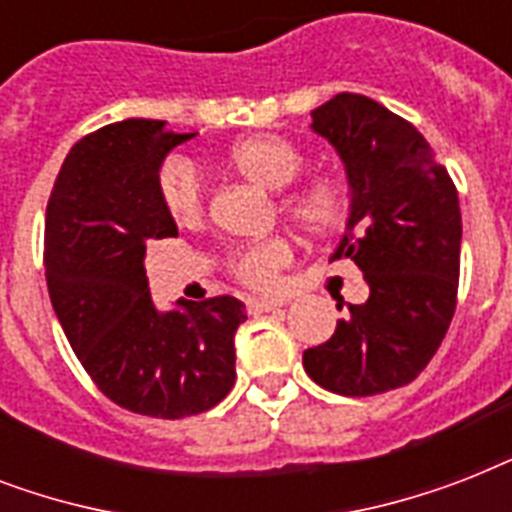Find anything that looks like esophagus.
Wrapping results in <instances>:
<instances>
[{
    "instance_id": "esophagus-1",
    "label": "esophagus",
    "mask_w": 512,
    "mask_h": 512,
    "mask_svg": "<svg viewBox=\"0 0 512 512\" xmlns=\"http://www.w3.org/2000/svg\"><path fill=\"white\" fill-rule=\"evenodd\" d=\"M281 300H268V297H249L247 300V311L249 313H268V311H279Z\"/></svg>"
}]
</instances>
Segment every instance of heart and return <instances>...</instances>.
Returning a JSON list of instances; mask_svg holds the SVG:
<instances>
[{
	"instance_id": "1",
	"label": "heart",
	"mask_w": 512,
	"mask_h": 512,
	"mask_svg": "<svg viewBox=\"0 0 512 512\" xmlns=\"http://www.w3.org/2000/svg\"><path fill=\"white\" fill-rule=\"evenodd\" d=\"M225 162L263 191L279 193L303 172V154L279 135H252L225 154ZM159 199L177 225L196 223L201 215V177L188 159L172 156L159 172ZM281 215L305 233H329L348 215V185L337 175L308 177L297 191L279 201ZM289 244L268 239L233 255V273L252 287H271L276 273L289 263Z\"/></svg>"
}]
</instances>
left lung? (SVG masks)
Masks as SVG:
<instances>
[{
	"instance_id": "obj_1",
	"label": "left lung",
	"mask_w": 512,
	"mask_h": 512,
	"mask_svg": "<svg viewBox=\"0 0 512 512\" xmlns=\"http://www.w3.org/2000/svg\"><path fill=\"white\" fill-rule=\"evenodd\" d=\"M311 119L345 164L350 188L345 236L332 260H353L369 297L348 305L335 335L305 350L303 366L332 393L374 396L412 382L452 324L460 199L428 140L377 100L340 92Z\"/></svg>"
}]
</instances>
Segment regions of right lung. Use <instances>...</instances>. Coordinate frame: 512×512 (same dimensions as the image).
Instances as JSON below:
<instances>
[{
    "label": "right lung",
    "mask_w": 512,
    "mask_h": 512,
    "mask_svg": "<svg viewBox=\"0 0 512 512\" xmlns=\"http://www.w3.org/2000/svg\"><path fill=\"white\" fill-rule=\"evenodd\" d=\"M196 132L124 119L82 138L60 167L44 223V276L76 358L114 404L180 420L220 404L236 382V297L177 300L159 311L146 247L177 236L159 170Z\"/></svg>",
    "instance_id": "1"
}]
</instances>
